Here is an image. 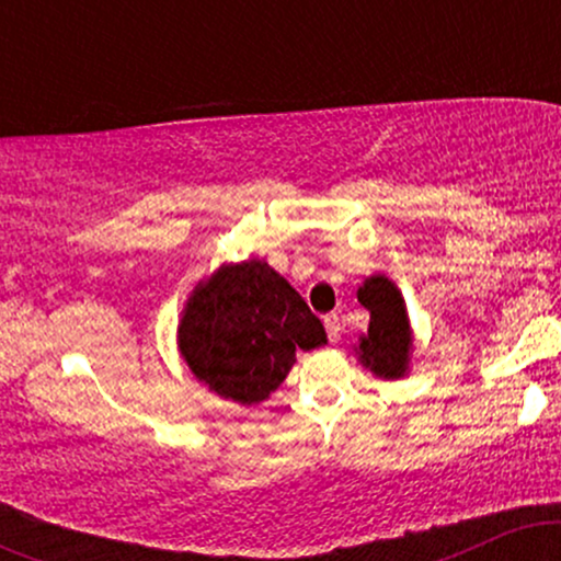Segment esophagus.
<instances>
[{
  "label": "esophagus",
  "mask_w": 561,
  "mask_h": 561,
  "mask_svg": "<svg viewBox=\"0 0 561 561\" xmlns=\"http://www.w3.org/2000/svg\"><path fill=\"white\" fill-rule=\"evenodd\" d=\"M324 327H327V334H330V343H337L340 332H343V324H340L337 313H327Z\"/></svg>",
  "instance_id": "34e87169"
}]
</instances>
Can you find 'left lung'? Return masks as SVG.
I'll list each match as a JSON object with an SVG mask.
<instances>
[{"instance_id":"obj_1","label":"left lung","mask_w":561,"mask_h":561,"mask_svg":"<svg viewBox=\"0 0 561 561\" xmlns=\"http://www.w3.org/2000/svg\"><path fill=\"white\" fill-rule=\"evenodd\" d=\"M358 302L369 311V330L358 337L356 347L358 362L371 369V375L401 379L409 371L414 343L401 289L385 274H375L358 287Z\"/></svg>"}]
</instances>
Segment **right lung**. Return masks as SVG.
Wrapping results in <instances>:
<instances>
[{
  "mask_svg": "<svg viewBox=\"0 0 561 561\" xmlns=\"http://www.w3.org/2000/svg\"><path fill=\"white\" fill-rule=\"evenodd\" d=\"M327 343L324 324L266 261L224 263L186 300L179 351L199 382L255 405L285 382L295 358Z\"/></svg>",
  "mask_w": 561,
  "mask_h": 561,
  "instance_id": "right-lung-1",
  "label": "right lung"
}]
</instances>
